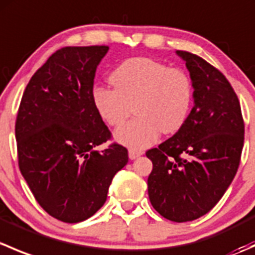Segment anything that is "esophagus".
Masks as SVG:
<instances>
[{
    "label": "esophagus",
    "instance_id": "obj_1",
    "mask_svg": "<svg viewBox=\"0 0 255 255\" xmlns=\"http://www.w3.org/2000/svg\"><path fill=\"white\" fill-rule=\"evenodd\" d=\"M140 155H143V151L137 150V149L130 148L129 150H128V156H129L130 160H134V159H137L138 156H140Z\"/></svg>",
    "mask_w": 255,
    "mask_h": 255
}]
</instances>
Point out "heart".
<instances>
[{"mask_svg": "<svg viewBox=\"0 0 255 255\" xmlns=\"http://www.w3.org/2000/svg\"><path fill=\"white\" fill-rule=\"evenodd\" d=\"M113 89L96 86L92 101L104 121L122 125L132 112L138 116L115 133L117 142L134 149L151 145L160 132L174 133L182 127L191 109V78L180 68H168L150 58H130L110 75Z\"/></svg>", "mask_w": 255, "mask_h": 255, "instance_id": "heart-1", "label": "heart"}]
</instances>
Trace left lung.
<instances>
[{"instance_id": "1", "label": "left lung", "mask_w": 255, "mask_h": 255, "mask_svg": "<svg viewBox=\"0 0 255 255\" xmlns=\"http://www.w3.org/2000/svg\"><path fill=\"white\" fill-rule=\"evenodd\" d=\"M176 54L190 73L194 107L173 137L145 153L153 163L148 195L166 220L187 222L212 210L236 176L244 122L225 75L195 54Z\"/></svg>"}]
</instances>
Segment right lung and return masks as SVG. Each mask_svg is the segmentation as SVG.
Listing matches in <instances>:
<instances>
[{"label": "right lung", "mask_w": 255, "mask_h": 255, "mask_svg": "<svg viewBox=\"0 0 255 255\" xmlns=\"http://www.w3.org/2000/svg\"><path fill=\"white\" fill-rule=\"evenodd\" d=\"M107 45L56 50L28 82L18 110V165L38 204L66 223L94 216L106 202L113 176L128 150L111 144V132L92 101L94 79Z\"/></svg>", "instance_id": "add662e5"}]
</instances>
